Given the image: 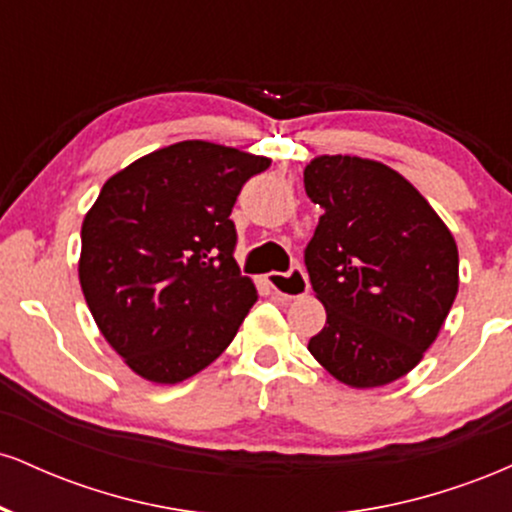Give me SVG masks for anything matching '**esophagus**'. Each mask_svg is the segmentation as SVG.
Returning a JSON list of instances; mask_svg holds the SVG:
<instances>
[{
  "label": "esophagus",
  "mask_w": 512,
  "mask_h": 512,
  "mask_svg": "<svg viewBox=\"0 0 512 512\" xmlns=\"http://www.w3.org/2000/svg\"><path fill=\"white\" fill-rule=\"evenodd\" d=\"M269 286L281 298H298L308 291V276H305L303 267H291L286 274H269Z\"/></svg>",
  "instance_id": "obj_1"
}]
</instances>
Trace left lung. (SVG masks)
Wrapping results in <instances>:
<instances>
[{"instance_id":"left-lung-1","label":"left lung","mask_w":512,"mask_h":512,"mask_svg":"<svg viewBox=\"0 0 512 512\" xmlns=\"http://www.w3.org/2000/svg\"><path fill=\"white\" fill-rule=\"evenodd\" d=\"M303 182L325 209L305 248L327 310L310 354L351 387L392 383L421 361L450 313L455 238L419 190L378 161L320 156Z\"/></svg>"}]
</instances>
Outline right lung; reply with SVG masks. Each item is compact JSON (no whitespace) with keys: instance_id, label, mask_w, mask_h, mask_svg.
I'll use <instances>...</instances> for the list:
<instances>
[{"instance_id":"right-lung-1","label":"right lung","mask_w":512,"mask_h":512,"mask_svg":"<svg viewBox=\"0 0 512 512\" xmlns=\"http://www.w3.org/2000/svg\"><path fill=\"white\" fill-rule=\"evenodd\" d=\"M272 166L231 146L170 144L103 185L81 226V291L108 344L151 383L207 368L257 301L233 204Z\"/></svg>"}]
</instances>
